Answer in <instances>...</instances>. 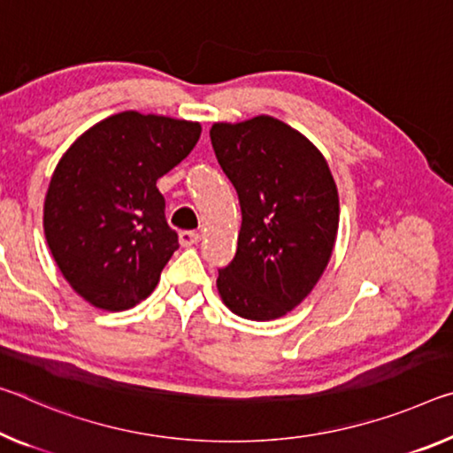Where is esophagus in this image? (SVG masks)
Returning <instances> with one entry per match:
<instances>
[{"label":"esophagus","instance_id":"34e87169","mask_svg":"<svg viewBox=\"0 0 453 453\" xmlns=\"http://www.w3.org/2000/svg\"><path fill=\"white\" fill-rule=\"evenodd\" d=\"M199 240H201V235L197 232H181V234H179V243H181L183 248L196 246Z\"/></svg>","mask_w":453,"mask_h":453}]
</instances>
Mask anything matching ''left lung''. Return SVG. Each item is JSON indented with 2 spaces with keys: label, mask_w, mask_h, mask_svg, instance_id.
I'll return each mask as SVG.
<instances>
[{
  "label": "left lung",
  "mask_w": 453,
  "mask_h": 453,
  "mask_svg": "<svg viewBox=\"0 0 453 453\" xmlns=\"http://www.w3.org/2000/svg\"><path fill=\"white\" fill-rule=\"evenodd\" d=\"M210 136L242 207L238 252L219 270V298L242 319H280L312 292L333 256V173L303 133L268 114L215 123Z\"/></svg>",
  "instance_id": "8db88e82"
}]
</instances>
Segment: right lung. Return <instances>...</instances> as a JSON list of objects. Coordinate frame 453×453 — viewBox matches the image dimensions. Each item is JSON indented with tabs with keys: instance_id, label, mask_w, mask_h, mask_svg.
I'll use <instances>...</instances> for the list:
<instances>
[{
	"instance_id": "obj_1",
	"label": "right lung",
	"mask_w": 453,
	"mask_h": 453,
	"mask_svg": "<svg viewBox=\"0 0 453 453\" xmlns=\"http://www.w3.org/2000/svg\"><path fill=\"white\" fill-rule=\"evenodd\" d=\"M201 125L125 111L84 131L62 155L44 199L54 262L78 296L128 311L159 284L179 248L157 179L199 141Z\"/></svg>"
}]
</instances>
